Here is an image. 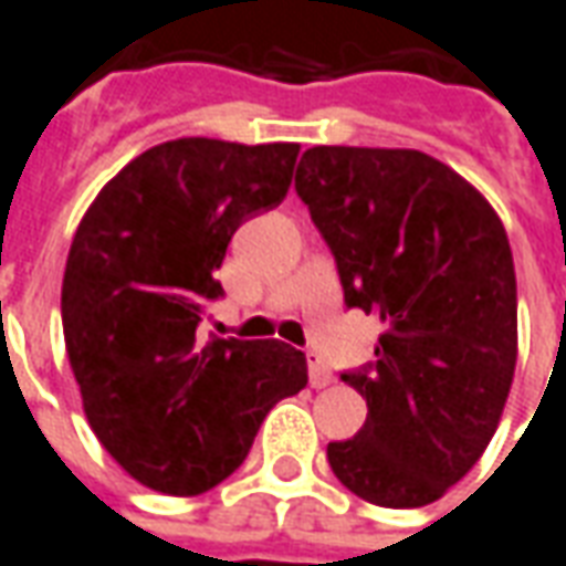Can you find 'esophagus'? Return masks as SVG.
Segmentation results:
<instances>
[{"mask_svg":"<svg viewBox=\"0 0 566 566\" xmlns=\"http://www.w3.org/2000/svg\"><path fill=\"white\" fill-rule=\"evenodd\" d=\"M307 375H311V387H328L332 384V371L323 366V359L316 354H307Z\"/></svg>","mask_w":566,"mask_h":566,"instance_id":"obj_1","label":"esophagus"}]
</instances>
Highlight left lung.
<instances>
[{
	"instance_id": "1",
	"label": "left lung",
	"mask_w": 566,
	"mask_h": 566,
	"mask_svg": "<svg viewBox=\"0 0 566 566\" xmlns=\"http://www.w3.org/2000/svg\"><path fill=\"white\" fill-rule=\"evenodd\" d=\"M295 188L347 304L384 326L375 366L344 375L368 415L354 439L328 442V467L375 506L436 503L494 439L515 375L506 228L479 188L418 148L314 146Z\"/></svg>"
}]
</instances>
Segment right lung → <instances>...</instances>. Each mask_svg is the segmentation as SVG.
<instances>
[{
    "mask_svg": "<svg viewBox=\"0 0 566 566\" xmlns=\"http://www.w3.org/2000/svg\"><path fill=\"white\" fill-rule=\"evenodd\" d=\"M298 143L182 136L99 188L63 271V338L84 415L118 467L195 496L247 460L264 415L307 387L283 340L200 338L231 234L286 198Z\"/></svg>",
    "mask_w": 566,
    "mask_h": 566,
    "instance_id": "1",
    "label": "right lung"
}]
</instances>
